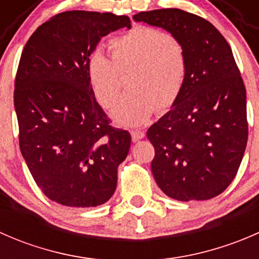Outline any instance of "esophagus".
Here are the masks:
<instances>
[{"label":"esophagus","instance_id":"obj_1","mask_svg":"<svg viewBox=\"0 0 259 259\" xmlns=\"http://www.w3.org/2000/svg\"><path fill=\"white\" fill-rule=\"evenodd\" d=\"M132 138L133 142H139V140L144 139L145 133L142 130H132Z\"/></svg>","mask_w":259,"mask_h":259}]
</instances>
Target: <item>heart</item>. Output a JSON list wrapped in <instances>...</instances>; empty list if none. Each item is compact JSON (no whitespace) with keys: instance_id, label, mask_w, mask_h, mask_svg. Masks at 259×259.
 Returning a JSON list of instances; mask_svg holds the SVG:
<instances>
[{"instance_id":"obj_1","label":"heart","mask_w":259,"mask_h":259,"mask_svg":"<svg viewBox=\"0 0 259 259\" xmlns=\"http://www.w3.org/2000/svg\"><path fill=\"white\" fill-rule=\"evenodd\" d=\"M114 59L101 48L94 50L86 61L93 94L104 108H111L120 94L119 69L135 66L130 93L125 94L111 111L122 126H139L150 120L158 108L170 109L179 99L188 62L182 46L168 33L148 26H135L111 41Z\"/></svg>"}]
</instances>
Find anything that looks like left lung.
<instances>
[{"instance_id": "8db88e82", "label": "left lung", "mask_w": 259, "mask_h": 259, "mask_svg": "<svg viewBox=\"0 0 259 259\" xmlns=\"http://www.w3.org/2000/svg\"><path fill=\"white\" fill-rule=\"evenodd\" d=\"M133 18L168 31L188 62L179 99L146 133L154 179L180 202L217 197L236 177L248 139L245 88L231 46L209 21L183 10Z\"/></svg>"}]
</instances>
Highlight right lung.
I'll return each instance as SVG.
<instances>
[{"instance_id":"1","label":"right lung","mask_w":259,"mask_h":259,"mask_svg":"<svg viewBox=\"0 0 259 259\" xmlns=\"http://www.w3.org/2000/svg\"><path fill=\"white\" fill-rule=\"evenodd\" d=\"M130 18L91 11L51 17L28 38L15 81L23 159L49 199L74 208L113 197L132 137L109 124L86 77L88 57Z\"/></svg>"}]
</instances>
